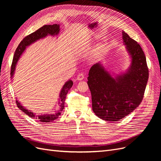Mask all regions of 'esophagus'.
<instances>
[{
  "label": "esophagus",
  "instance_id": "obj_1",
  "mask_svg": "<svg viewBox=\"0 0 161 161\" xmlns=\"http://www.w3.org/2000/svg\"><path fill=\"white\" fill-rule=\"evenodd\" d=\"M84 78H85V74L83 72H81V73H80L79 75H78L76 79L79 80H83Z\"/></svg>",
  "mask_w": 161,
  "mask_h": 161
}]
</instances>
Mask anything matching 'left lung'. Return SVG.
I'll return each mask as SVG.
<instances>
[{"label": "left lung", "instance_id": "1", "mask_svg": "<svg viewBox=\"0 0 161 161\" xmlns=\"http://www.w3.org/2000/svg\"><path fill=\"white\" fill-rule=\"evenodd\" d=\"M126 49L131 58L129 70L114 78L100 63L92 66L87 78L92 108L99 118L119 121L131 113L142 102L148 79V68L139 43L122 31Z\"/></svg>", "mask_w": 161, "mask_h": 161}]
</instances>
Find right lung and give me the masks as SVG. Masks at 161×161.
<instances>
[{
    "instance_id": "1",
    "label": "right lung",
    "mask_w": 161,
    "mask_h": 161,
    "mask_svg": "<svg viewBox=\"0 0 161 161\" xmlns=\"http://www.w3.org/2000/svg\"><path fill=\"white\" fill-rule=\"evenodd\" d=\"M60 31V25H57V24H53V25H45L41 28L38 29L37 31L33 32L30 35H28L25 37L23 38V40L19 43L18 47L14 52V54L13 56V59L11 64V77H13L14 75V70H15V66L17 64V62L19 60V58H20L22 53L25 50V47L28 46L29 45L31 44L32 43L35 42L36 41L40 40L41 38L45 37L47 35L51 36H55L58 35ZM73 85V82L71 80H69L68 82H66L65 85L63 86L62 89L61 90L60 94V110L58 111L56 114H50V115H41L36 116L35 114H33V112H30V111H28L25 108L21 105L18 101H16V104L18 107V108L20 109L21 111H23L24 113L28 115L30 118H37L40 121L42 122H50L54 119H57L61 114V111L64 109V102L66 97V95L68 92L71 89V87Z\"/></svg>"
}]
</instances>
